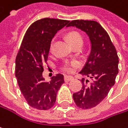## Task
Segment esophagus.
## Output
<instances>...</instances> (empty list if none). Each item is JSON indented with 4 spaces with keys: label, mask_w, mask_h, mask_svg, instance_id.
<instances>
[{
    "label": "esophagus",
    "mask_w": 128,
    "mask_h": 128,
    "mask_svg": "<svg viewBox=\"0 0 128 128\" xmlns=\"http://www.w3.org/2000/svg\"><path fill=\"white\" fill-rule=\"evenodd\" d=\"M72 79H73V78L72 76H64V81L65 82H70V81H71Z\"/></svg>",
    "instance_id": "obj_1"
}]
</instances>
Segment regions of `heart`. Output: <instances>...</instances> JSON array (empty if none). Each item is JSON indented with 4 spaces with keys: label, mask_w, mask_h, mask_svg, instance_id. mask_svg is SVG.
<instances>
[{
    "label": "heart",
    "mask_w": 128,
    "mask_h": 128,
    "mask_svg": "<svg viewBox=\"0 0 128 128\" xmlns=\"http://www.w3.org/2000/svg\"><path fill=\"white\" fill-rule=\"evenodd\" d=\"M67 38L69 39L70 42L71 43V44L72 45V46L76 44H83L82 36L78 32H76V31L70 32L67 34ZM52 47H53V41L50 44V50H52ZM76 65H77V62H72L70 63H65L62 65V70L66 72H72L73 70V68Z\"/></svg>",
    "instance_id": "b5f03b06"
}]
</instances>
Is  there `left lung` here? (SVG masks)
I'll list each match as a JSON object with an SVG mask.
<instances>
[{
  "mask_svg": "<svg viewBox=\"0 0 128 128\" xmlns=\"http://www.w3.org/2000/svg\"><path fill=\"white\" fill-rule=\"evenodd\" d=\"M67 26H76L85 32L91 42L90 54L79 73L93 82L89 84L88 80L82 79V90L72 95L78 108L90 109L102 102L114 85L118 72V57L109 35L98 22L74 20Z\"/></svg>",
  "mask_w": 128,
  "mask_h": 128,
  "instance_id": "left-lung-1",
  "label": "left lung"
}]
</instances>
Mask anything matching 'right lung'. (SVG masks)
I'll return each mask as SVG.
<instances>
[{"label":"right lung","mask_w":128,"mask_h":128,"mask_svg":"<svg viewBox=\"0 0 128 128\" xmlns=\"http://www.w3.org/2000/svg\"><path fill=\"white\" fill-rule=\"evenodd\" d=\"M69 22L50 18L35 21L26 30L17 54L15 76L18 86L28 104L38 110H46L55 104L57 92L64 82L62 74L46 82L42 73L52 39Z\"/></svg>","instance_id":"1"}]
</instances>
